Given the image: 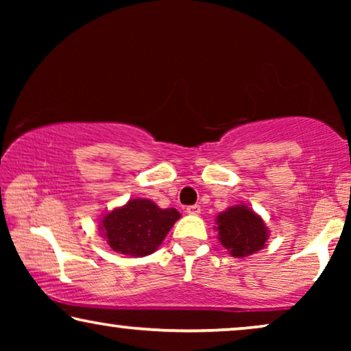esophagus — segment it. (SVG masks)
Masks as SVG:
<instances>
[{"label": "esophagus", "mask_w": 351, "mask_h": 351, "mask_svg": "<svg viewBox=\"0 0 351 351\" xmlns=\"http://www.w3.org/2000/svg\"><path fill=\"white\" fill-rule=\"evenodd\" d=\"M186 214H191V215H198L201 213V208L198 204H191V206H186Z\"/></svg>", "instance_id": "obj_1"}]
</instances>
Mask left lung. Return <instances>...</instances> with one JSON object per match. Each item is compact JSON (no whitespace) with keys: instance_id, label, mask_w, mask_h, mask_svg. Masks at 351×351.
Masks as SVG:
<instances>
[{"instance_id":"left-lung-1","label":"left lung","mask_w":351,"mask_h":351,"mask_svg":"<svg viewBox=\"0 0 351 351\" xmlns=\"http://www.w3.org/2000/svg\"><path fill=\"white\" fill-rule=\"evenodd\" d=\"M219 239L233 257H246L261 251L268 239L263 220L246 206H233L219 214Z\"/></svg>"}]
</instances>
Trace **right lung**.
I'll return each instance as SVG.
<instances>
[{
	"instance_id": "obj_1",
	"label": "right lung",
	"mask_w": 351,
	"mask_h": 351,
	"mask_svg": "<svg viewBox=\"0 0 351 351\" xmlns=\"http://www.w3.org/2000/svg\"><path fill=\"white\" fill-rule=\"evenodd\" d=\"M179 217L174 208L161 209L150 199H131L105 215L100 230L113 251L143 257L156 251Z\"/></svg>"
}]
</instances>
